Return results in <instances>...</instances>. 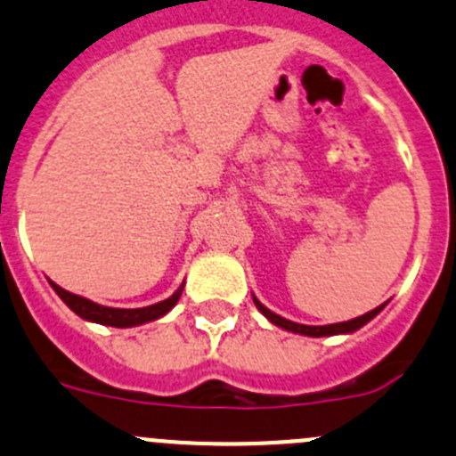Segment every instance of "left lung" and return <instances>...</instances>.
<instances>
[{
	"instance_id": "8db88e82",
	"label": "left lung",
	"mask_w": 456,
	"mask_h": 456,
	"mask_svg": "<svg viewBox=\"0 0 456 456\" xmlns=\"http://www.w3.org/2000/svg\"><path fill=\"white\" fill-rule=\"evenodd\" d=\"M253 301H256L257 310H260L262 314L266 316L271 323L280 325V328L289 330V332H295V334H304V337H332V334H347V332H356V330H361L362 325L369 323V321L373 319L378 313H380L382 308H385V304L378 305V308H373L371 313L362 314V316H356V319L352 321H343V323H332V325H301V323H295V321H289L284 319V316L271 313V310L266 308V305H262L260 301L253 297Z\"/></svg>"
}]
</instances>
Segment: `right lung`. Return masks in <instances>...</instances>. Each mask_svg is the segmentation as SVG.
Masks as SVG:
<instances>
[{"instance_id": "1", "label": "right lung", "mask_w": 456, "mask_h": 456, "mask_svg": "<svg viewBox=\"0 0 456 456\" xmlns=\"http://www.w3.org/2000/svg\"><path fill=\"white\" fill-rule=\"evenodd\" d=\"M50 284L52 289L56 290V295H59L76 314L83 316V319L87 321H94V323L111 325V328H133V325H142V323H148V321L159 319V316H164L181 297V289H179L175 295L167 297L166 301L146 305V308H133V310L107 308V305L94 304L91 299H85V297H78L74 295V292L61 289V286L54 284V281H50Z\"/></svg>"}]
</instances>
